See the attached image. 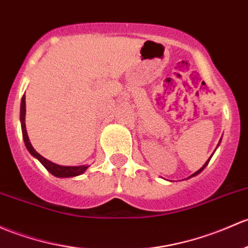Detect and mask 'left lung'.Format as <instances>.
Returning <instances> with one entry per match:
<instances>
[{
    "mask_svg": "<svg viewBox=\"0 0 248 248\" xmlns=\"http://www.w3.org/2000/svg\"><path fill=\"white\" fill-rule=\"evenodd\" d=\"M209 160H210V159H208V161H209ZM208 161H205V164H204V165H203V166H202V168H201L199 171H196V172H195V173H192V174H191V177H194V176H196V174H199V173H200V172H201V171H202V170H203V169H204V168H205V166H207Z\"/></svg>",
    "mask_w": 248,
    "mask_h": 248,
    "instance_id": "obj_1",
    "label": "left lung"
}]
</instances>
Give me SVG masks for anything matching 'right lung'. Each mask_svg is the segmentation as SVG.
Listing matches in <instances>:
<instances>
[{"label":"right lung","instance_id":"right-lung-1","mask_svg":"<svg viewBox=\"0 0 248 248\" xmlns=\"http://www.w3.org/2000/svg\"><path fill=\"white\" fill-rule=\"evenodd\" d=\"M25 115H26V101H25V95H23L22 100H21V109H20V120H21V128H22V135L23 140H25V145L27 147V150L30 151L31 155L33 157H35L43 164L46 168V170L51 172L53 176L61 177V178H64V177H75L78 176V174L83 173L88 169V165H82V166H62L57 165V164L52 163V161L47 160L43 157V155H39L38 152L33 148V146L31 145L30 139H28L27 131H26V124H25Z\"/></svg>","mask_w":248,"mask_h":248}]
</instances>
